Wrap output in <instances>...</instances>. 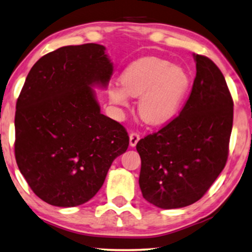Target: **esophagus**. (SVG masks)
I'll list each match as a JSON object with an SVG mask.
<instances>
[{
	"label": "esophagus",
	"mask_w": 252,
	"mask_h": 252,
	"mask_svg": "<svg viewBox=\"0 0 252 252\" xmlns=\"http://www.w3.org/2000/svg\"><path fill=\"white\" fill-rule=\"evenodd\" d=\"M139 139H140V134H139L138 132H131L130 133V146L134 147V146L137 145V142L139 141Z\"/></svg>",
	"instance_id": "34e87169"
}]
</instances>
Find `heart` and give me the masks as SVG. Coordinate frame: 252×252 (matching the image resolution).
Listing matches in <instances>:
<instances>
[{
    "label": "heart",
    "instance_id": "1",
    "mask_svg": "<svg viewBox=\"0 0 252 252\" xmlns=\"http://www.w3.org/2000/svg\"><path fill=\"white\" fill-rule=\"evenodd\" d=\"M190 82L189 73L183 67L152 56L131 63L122 73V86H111L108 96L120 106L129 105V95L140 96L139 115L149 125L158 126L171 121L178 113Z\"/></svg>",
    "mask_w": 252,
    "mask_h": 252
}]
</instances>
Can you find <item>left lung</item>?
<instances>
[{
    "label": "left lung",
    "instance_id": "left-lung-1",
    "mask_svg": "<svg viewBox=\"0 0 252 252\" xmlns=\"http://www.w3.org/2000/svg\"><path fill=\"white\" fill-rule=\"evenodd\" d=\"M196 78L180 114L140 139L142 197L159 208L198 201L226 164L233 126V99L215 63L194 54Z\"/></svg>",
    "mask_w": 252,
    "mask_h": 252
}]
</instances>
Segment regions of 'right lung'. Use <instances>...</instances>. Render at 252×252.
<instances>
[{
	"label": "right lung",
	"mask_w": 252,
	"mask_h": 252,
	"mask_svg": "<svg viewBox=\"0 0 252 252\" xmlns=\"http://www.w3.org/2000/svg\"><path fill=\"white\" fill-rule=\"evenodd\" d=\"M113 65L98 44L60 47L37 61L17 100L14 155L37 197L74 207L102 188L127 149L126 127L100 113L90 86H106Z\"/></svg>",
	"instance_id": "add662e5"
}]
</instances>
